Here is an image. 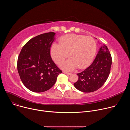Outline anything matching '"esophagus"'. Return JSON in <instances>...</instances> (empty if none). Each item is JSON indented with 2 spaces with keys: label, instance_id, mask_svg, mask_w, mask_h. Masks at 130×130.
<instances>
[{
  "label": "esophagus",
  "instance_id": "34e87169",
  "mask_svg": "<svg viewBox=\"0 0 130 130\" xmlns=\"http://www.w3.org/2000/svg\"><path fill=\"white\" fill-rule=\"evenodd\" d=\"M63 72L64 73H65V74H66V75H71V73H70V72H68L65 71H63Z\"/></svg>",
  "mask_w": 130,
  "mask_h": 130
}]
</instances>
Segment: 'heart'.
I'll list each match as a JSON object with an SVG mask.
<instances>
[{
  "label": "heart",
  "mask_w": 130,
  "mask_h": 130,
  "mask_svg": "<svg viewBox=\"0 0 130 130\" xmlns=\"http://www.w3.org/2000/svg\"><path fill=\"white\" fill-rule=\"evenodd\" d=\"M60 43H54L51 48V56L57 64L62 62L69 55L70 58L61 64L66 70H72L78 66L83 68L93 59L96 50V43L90 36L71 34L60 39Z\"/></svg>",
  "instance_id": "1"
}]
</instances>
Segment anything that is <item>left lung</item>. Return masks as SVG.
<instances>
[{
  "label": "left lung",
  "instance_id": "8db88e82",
  "mask_svg": "<svg viewBox=\"0 0 130 130\" xmlns=\"http://www.w3.org/2000/svg\"><path fill=\"white\" fill-rule=\"evenodd\" d=\"M112 57L106 46H102L92 64L82 72L77 73L78 80L73 84L79 90L93 92L106 82L112 65Z\"/></svg>",
  "mask_w": 130,
  "mask_h": 130
}]
</instances>
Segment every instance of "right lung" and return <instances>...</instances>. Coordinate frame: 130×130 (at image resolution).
Returning a JSON list of instances; mask_svg holds the SVG:
<instances>
[{"instance_id":"obj_1","label":"right lung","mask_w":130,"mask_h":130,"mask_svg":"<svg viewBox=\"0 0 130 130\" xmlns=\"http://www.w3.org/2000/svg\"><path fill=\"white\" fill-rule=\"evenodd\" d=\"M54 32L43 33L30 40L17 60V70L24 85L30 90L41 92L51 88L62 72L52 61L50 50Z\"/></svg>"}]
</instances>
